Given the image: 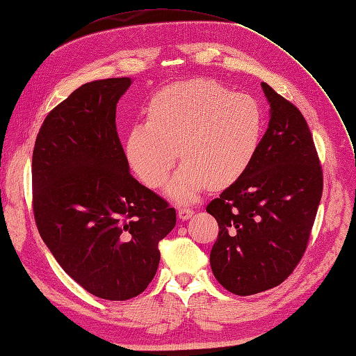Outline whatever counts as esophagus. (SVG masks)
I'll use <instances>...</instances> for the list:
<instances>
[{"instance_id":"34e87169","label":"esophagus","mask_w":356,"mask_h":356,"mask_svg":"<svg viewBox=\"0 0 356 356\" xmlns=\"http://www.w3.org/2000/svg\"><path fill=\"white\" fill-rule=\"evenodd\" d=\"M192 214H193V210L188 207H181L178 210V216L181 220H187L188 218H192Z\"/></svg>"}]
</instances>
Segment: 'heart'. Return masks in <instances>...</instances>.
Wrapping results in <instances>:
<instances>
[{"label":"heart","instance_id":"obj_1","mask_svg":"<svg viewBox=\"0 0 356 356\" xmlns=\"http://www.w3.org/2000/svg\"><path fill=\"white\" fill-rule=\"evenodd\" d=\"M263 125V110L250 95L196 78L155 95L148 122L128 134L127 157L146 186L159 188L179 154L184 164L169 193L190 201L207 186L223 188L243 175L259 148Z\"/></svg>","mask_w":356,"mask_h":356}]
</instances>
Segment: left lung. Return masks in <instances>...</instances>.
I'll return each mask as SVG.
<instances>
[{"label": "left lung", "instance_id": "left-lung-1", "mask_svg": "<svg viewBox=\"0 0 356 356\" xmlns=\"http://www.w3.org/2000/svg\"><path fill=\"white\" fill-rule=\"evenodd\" d=\"M270 120L250 166L207 205L219 236L210 264L225 289L249 296L284 282L300 263L323 192L305 118L261 83Z\"/></svg>", "mask_w": 356, "mask_h": 356}]
</instances>
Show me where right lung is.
<instances>
[{
  "label": "right lung",
  "mask_w": 356,
  "mask_h": 356,
  "mask_svg": "<svg viewBox=\"0 0 356 356\" xmlns=\"http://www.w3.org/2000/svg\"><path fill=\"white\" fill-rule=\"evenodd\" d=\"M129 78L86 83L48 113L33 149V214L42 240L93 296L145 291L177 211L129 173L116 104Z\"/></svg>",
  "instance_id": "1"
}]
</instances>
